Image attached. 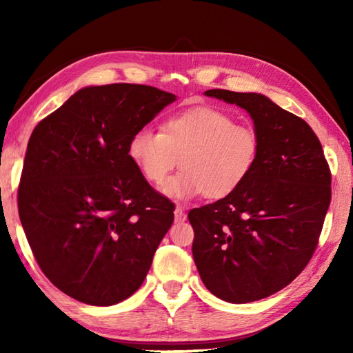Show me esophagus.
<instances>
[{
  "label": "esophagus",
  "instance_id": "esophagus-1",
  "mask_svg": "<svg viewBox=\"0 0 353 353\" xmlns=\"http://www.w3.org/2000/svg\"><path fill=\"white\" fill-rule=\"evenodd\" d=\"M174 219H176V221H185L186 220V214H185V211L183 209L181 208V206H177L176 208V211H174Z\"/></svg>",
  "mask_w": 353,
  "mask_h": 353
}]
</instances>
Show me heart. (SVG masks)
Instances as JSON below:
<instances>
[{"label": "heart", "instance_id": "obj_1", "mask_svg": "<svg viewBox=\"0 0 353 353\" xmlns=\"http://www.w3.org/2000/svg\"><path fill=\"white\" fill-rule=\"evenodd\" d=\"M261 150L259 134L250 124L235 123L228 112L199 106L163 119L159 130L141 127L127 147L142 177L159 186L181 157L182 171L171 177L163 192L174 200H190L205 192L221 199L252 174Z\"/></svg>", "mask_w": 353, "mask_h": 353}]
</instances>
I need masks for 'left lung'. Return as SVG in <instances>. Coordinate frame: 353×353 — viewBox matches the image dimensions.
Wrapping results in <instances>:
<instances>
[{
    "instance_id": "8db88e82",
    "label": "left lung",
    "mask_w": 353,
    "mask_h": 353,
    "mask_svg": "<svg viewBox=\"0 0 353 353\" xmlns=\"http://www.w3.org/2000/svg\"><path fill=\"white\" fill-rule=\"evenodd\" d=\"M205 94L249 112L261 150L238 190L190 211L192 256L216 297L261 301L294 281L316 252L331 203V170L305 119L261 94Z\"/></svg>"
}]
</instances>
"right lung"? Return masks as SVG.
I'll use <instances>...</instances> for the list:
<instances>
[{"label":"right lung","instance_id":"obj_1","mask_svg":"<svg viewBox=\"0 0 353 353\" xmlns=\"http://www.w3.org/2000/svg\"><path fill=\"white\" fill-rule=\"evenodd\" d=\"M176 95L147 85L80 89L30 137L18 211L50 282L79 302L130 297L174 221V203L130 161L132 134Z\"/></svg>","mask_w":353,"mask_h":353}]
</instances>
